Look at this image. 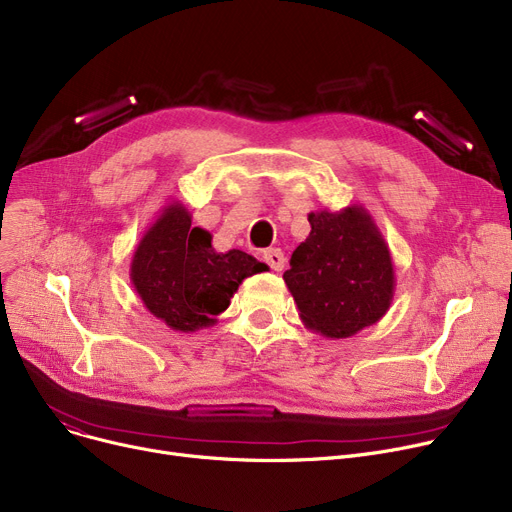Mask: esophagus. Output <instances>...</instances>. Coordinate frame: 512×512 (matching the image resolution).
Masks as SVG:
<instances>
[{"label": "esophagus", "mask_w": 512, "mask_h": 512, "mask_svg": "<svg viewBox=\"0 0 512 512\" xmlns=\"http://www.w3.org/2000/svg\"><path fill=\"white\" fill-rule=\"evenodd\" d=\"M263 259H265L267 265L272 267L274 272H282L284 265H286V257H284V253L280 249H267L263 253Z\"/></svg>", "instance_id": "esophagus-1"}]
</instances>
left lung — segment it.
I'll return each instance as SVG.
<instances>
[{
    "mask_svg": "<svg viewBox=\"0 0 512 512\" xmlns=\"http://www.w3.org/2000/svg\"><path fill=\"white\" fill-rule=\"evenodd\" d=\"M311 232L294 249L284 282L305 328L348 338L386 315L394 265L380 228L361 205L311 211Z\"/></svg>",
    "mask_w": 512,
    "mask_h": 512,
    "instance_id": "left-lung-1",
    "label": "left lung"
}]
</instances>
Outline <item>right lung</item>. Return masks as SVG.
Listing matches in <instances>:
<instances>
[{"instance_id": "right-lung-1", "label": "right lung", "mask_w": 512, "mask_h": 512, "mask_svg": "<svg viewBox=\"0 0 512 512\" xmlns=\"http://www.w3.org/2000/svg\"><path fill=\"white\" fill-rule=\"evenodd\" d=\"M191 213L172 201L134 249L130 282L147 311L176 332L213 326L242 280L270 267L245 251L218 253L211 234L191 228Z\"/></svg>"}]
</instances>
